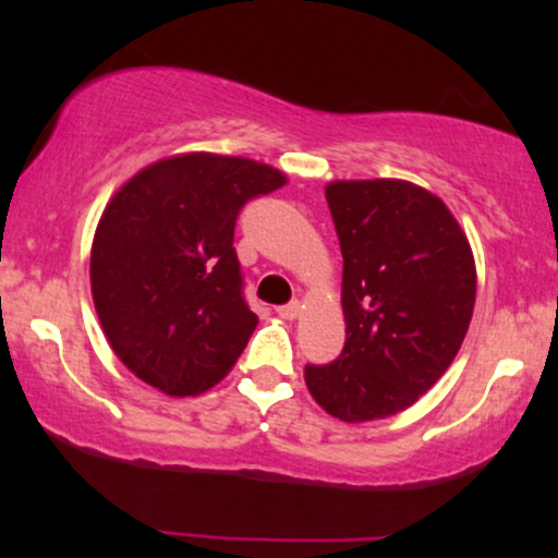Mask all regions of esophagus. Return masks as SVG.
Instances as JSON below:
<instances>
[{
    "label": "esophagus",
    "instance_id": "34e87169",
    "mask_svg": "<svg viewBox=\"0 0 558 558\" xmlns=\"http://www.w3.org/2000/svg\"><path fill=\"white\" fill-rule=\"evenodd\" d=\"M299 310H301V304H299V301H291V304H283V306H278V310H275V312H278V315L283 317V319H293V317L299 315Z\"/></svg>",
    "mask_w": 558,
    "mask_h": 558
}]
</instances>
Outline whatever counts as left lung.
Here are the masks:
<instances>
[{"mask_svg":"<svg viewBox=\"0 0 558 558\" xmlns=\"http://www.w3.org/2000/svg\"><path fill=\"white\" fill-rule=\"evenodd\" d=\"M343 254L345 343L304 380L343 422L412 407L457 356L475 306L466 235L430 191L407 181H338L325 189Z\"/></svg>","mask_w":558,"mask_h":558,"instance_id":"obj_1","label":"left lung"}]
</instances>
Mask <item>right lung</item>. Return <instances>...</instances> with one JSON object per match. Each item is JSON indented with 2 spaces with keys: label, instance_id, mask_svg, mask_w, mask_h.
Here are the masks:
<instances>
[{
  "label": "right lung",
  "instance_id": "1",
  "mask_svg": "<svg viewBox=\"0 0 558 558\" xmlns=\"http://www.w3.org/2000/svg\"><path fill=\"white\" fill-rule=\"evenodd\" d=\"M283 183V172L252 159L181 155L112 196L94 235L92 293L133 375L170 396H196L228 375L257 328L235 220Z\"/></svg>",
  "mask_w": 558,
  "mask_h": 558
}]
</instances>
